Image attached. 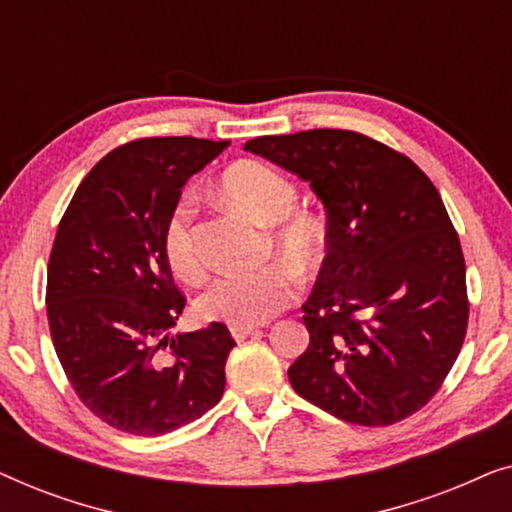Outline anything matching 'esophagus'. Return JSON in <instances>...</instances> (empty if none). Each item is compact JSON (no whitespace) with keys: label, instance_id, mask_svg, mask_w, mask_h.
<instances>
[{"label":"esophagus","instance_id":"esophagus-1","mask_svg":"<svg viewBox=\"0 0 512 512\" xmlns=\"http://www.w3.org/2000/svg\"><path fill=\"white\" fill-rule=\"evenodd\" d=\"M230 333H233L235 340H244L247 335L258 333V326H230Z\"/></svg>","mask_w":512,"mask_h":512}]
</instances>
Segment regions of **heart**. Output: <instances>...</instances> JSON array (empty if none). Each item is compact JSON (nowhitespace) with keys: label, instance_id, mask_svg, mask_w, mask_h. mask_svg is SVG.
Returning a JSON list of instances; mask_svg holds the SVG:
<instances>
[{"label":"heart","instance_id":"obj_1","mask_svg":"<svg viewBox=\"0 0 512 512\" xmlns=\"http://www.w3.org/2000/svg\"><path fill=\"white\" fill-rule=\"evenodd\" d=\"M223 193L271 226L270 242L298 270H310L324 254V230L298 205V188L277 167L261 160H244L230 167L221 179ZM163 251L172 272L186 282L202 275V256L195 240V202L181 195L167 214L163 226ZM298 277L282 263L263 265L258 270H223L216 275L198 300L205 319L226 321L230 326H256L275 317L296 298Z\"/></svg>","mask_w":512,"mask_h":512}]
</instances>
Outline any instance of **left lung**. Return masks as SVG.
I'll return each mask as SVG.
<instances>
[{
  "instance_id": "8db88e82",
  "label": "left lung",
  "mask_w": 512,
  "mask_h": 512,
  "mask_svg": "<svg viewBox=\"0 0 512 512\" xmlns=\"http://www.w3.org/2000/svg\"><path fill=\"white\" fill-rule=\"evenodd\" d=\"M310 181L326 258L303 305L310 345L289 368L305 401L361 426L422 410L466 338V263L440 193L408 156L352 130L249 139Z\"/></svg>"
}]
</instances>
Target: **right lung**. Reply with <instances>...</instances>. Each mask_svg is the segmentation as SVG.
<instances>
[{"instance_id": "right-lung-1", "label": "right lung", "mask_w": 512, "mask_h": 512, "mask_svg": "<svg viewBox=\"0 0 512 512\" xmlns=\"http://www.w3.org/2000/svg\"><path fill=\"white\" fill-rule=\"evenodd\" d=\"M230 142L135 139L76 188L48 258L55 354L86 408L132 436H163L221 401L235 340L212 321L172 335L186 298L163 251L181 188Z\"/></svg>"}]
</instances>
